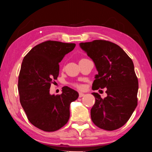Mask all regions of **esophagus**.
<instances>
[{"instance_id": "esophagus-1", "label": "esophagus", "mask_w": 152, "mask_h": 152, "mask_svg": "<svg viewBox=\"0 0 152 152\" xmlns=\"http://www.w3.org/2000/svg\"><path fill=\"white\" fill-rule=\"evenodd\" d=\"M84 96H85V94L83 93H79V98H82Z\"/></svg>"}]
</instances>
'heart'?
<instances>
[{"mask_svg":"<svg viewBox=\"0 0 152 152\" xmlns=\"http://www.w3.org/2000/svg\"><path fill=\"white\" fill-rule=\"evenodd\" d=\"M82 59H83V58H82ZM72 85H73L74 87H76V88H77V89H83V86L82 85H80V84H79V83H73V84H72Z\"/></svg>","mask_w":152,"mask_h":152,"instance_id":"obj_1","label":"heart"}]
</instances>
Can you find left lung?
<instances>
[{
  "instance_id": "obj_1",
  "label": "left lung",
  "mask_w": 152,
  "mask_h": 152,
  "mask_svg": "<svg viewBox=\"0 0 152 152\" xmlns=\"http://www.w3.org/2000/svg\"><path fill=\"white\" fill-rule=\"evenodd\" d=\"M80 46L98 72L93 90L107 89L104 99L98 93L92 94L96 98L91 110L92 121L103 130H117L125 125L138 104L139 82L132 61L121 47L109 41L97 39Z\"/></svg>"
}]
</instances>
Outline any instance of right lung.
Listing matches in <instances>:
<instances>
[{
  "label": "right lung",
  "instance_id": "obj_1",
  "mask_svg": "<svg viewBox=\"0 0 152 152\" xmlns=\"http://www.w3.org/2000/svg\"><path fill=\"white\" fill-rule=\"evenodd\" d=\"M76 46L73 43L46 41L33 47L22 61L18 76L20 104L28 121L45 132L59 130L69 119V105L78 92L63 87L60 95L50 94L57 78L59 63Z\"/></svg>",
  "mask_w": 152,
  "mask_h": 152
}]
</instances>
